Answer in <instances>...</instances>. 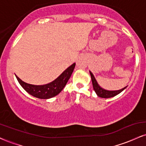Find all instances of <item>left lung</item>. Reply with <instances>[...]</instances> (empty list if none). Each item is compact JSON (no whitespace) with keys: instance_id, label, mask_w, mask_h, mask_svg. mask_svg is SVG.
<instances>
[{"instance_id":"8db88e82","label":"left lung","mask_w":146,"mask_h":146,"mask_svg":"<svg viewBox=\"0 0 146 146\" xmlns=\"http://www.w3.org/2000/svg\"><path fill=\"white\" fill-rule=\"evenodd\" d=\"M90 77H91V80H92V84H93V89L96 93V94L98 95V96L100 97V98H113V97L115 96V95L119 94L121 92L123 91V90L126 88L127 86L124 87L122 89L118 90H107L102 88L100 85L98 84V82H97L96 79L95 78L94 75H93V73L90 71Z\"/></svg>"}]
</instances>
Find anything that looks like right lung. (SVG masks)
<instances>
[{
	"instance_id": "obj_1",
	"label": "right lung",
	"mask_w": 146,
	"mask_h": 146,
	"mask_svg": "<svg viewBox=\"0 0 146 146\" xmlns=\"http://www.w3.org/2000/svg\"><path fill=\"white\" fill-rule=\"evenodd\" d=\"M75 66V63H73L54 81L44 85L29 84L21 80L17 75H16V77L21 86L28 93L35 98L46 100V99H49L56 96L62 90L69 78H71Z\"/></svg>"
}]
</instances>
